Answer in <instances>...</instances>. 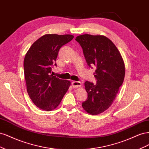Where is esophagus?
<instances>
[{
    "mask_svg": "<svg viewBox=\"0 0 149 149\" xmlns=\"http://www.w3.org/2000/svg\"><path fill=\"white\" fill-rule=\"evenodd\" d=\"M71 85L74 88H78L81 86V83L80 81H74L71 83Z\"/></svg>",
    "mask_w": 149,
    "mask_h": 149,
    "instance_id": "esophagus-1",
    "label": "esophagus"
}]
</instances>
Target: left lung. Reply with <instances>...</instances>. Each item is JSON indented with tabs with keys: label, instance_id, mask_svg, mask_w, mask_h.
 Here are the masks:
<instances>
[{
	"label": "left lung",
	"instance_id": "left-lung-1",
	"mask_svg": "<svg viewBox=\"0 0 149 149\" xmlns=\"http://www.w3.org/2000/svg\"><path fill=\"white\" fill-rule=\"evenodd\" d=\"M75 40L81 46L88 65L96 68L97 83H84L88 97L82 106L89 114H100L111 106L123 83L124 61L118 48L106 36L84 34Z\"/></svg>",
	"mask_w": 149,
	"mask_h": 149
}]
</instances>
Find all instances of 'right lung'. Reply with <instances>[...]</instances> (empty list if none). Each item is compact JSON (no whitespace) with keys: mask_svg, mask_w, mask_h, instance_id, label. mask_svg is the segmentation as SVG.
Segmentation results:
<instances>
[{"mask_svg":"<svg viewBox=\"0 0 149 149\" xmlns=\"http://www.w3.org/2000/svg\"><path fill=\"white\" fill-rule=\"evenodd\" d=\"M73 38L70 34L44 35L26 53L24 68L26 89L31 100L40 109H56L70 86V81L56 78L51 73L60 48Z\"/></svg>","mask_w":149,"mask_h":149,"instance_id":"1","label":"right lung"}]
</instances>
